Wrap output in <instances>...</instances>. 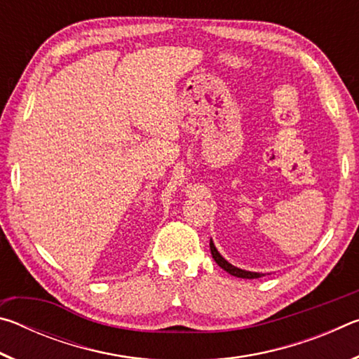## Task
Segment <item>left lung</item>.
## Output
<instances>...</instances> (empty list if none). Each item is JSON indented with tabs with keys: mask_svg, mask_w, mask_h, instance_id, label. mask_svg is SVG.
<instances>
[{
	"mask_svg": "<svg viewBox=\"0 0 359 359\" xmlns=\"http://www.w3.org/2000/svg\"><path fill=\"white\" fill-rule=\"evenodd\" d=\"M210 253H212V258L215 259V263L220 266L222 269L226 271L228 274H231V276L241 277V278H259V277L264 276V274H259V272H250V271L239 269V267H236V266H233L231 263H228V261L224 259L220 253H218V250L215 248L212 239H210Z\"/></svg>",
	"mask_w": 359,
	"mask_h": 359,
	"instance_id": "obj_1",
	"label": "left lung"
}]
</instances>
